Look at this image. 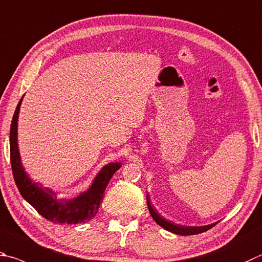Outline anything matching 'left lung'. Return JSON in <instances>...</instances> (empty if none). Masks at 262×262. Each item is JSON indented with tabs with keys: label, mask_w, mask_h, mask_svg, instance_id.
<instances>
[{
	"label": "left lung",
	"mask_w": 262,
	"mask_h": 262,
	"mask_svg": "<svg viewBox=\"0 0 262 262\" xmlns=\"http://www.w3.org/2000/svg\"><path fill=\"white\" fill-rule=\"evenodd\" d=\"M146 203H147V207H149V212L151 214V216L154 220L158 223L159 226H161L164 229L168 230L173 234L177 235H182V236H188V235H197L201 234V232L207 231L208 229H211L212 227L216 225L215 223H212V225H207V226H202V227H187V226H181V225H175L174 222L167 220L163 216H160V214L157 213L156 208L154 206H151V204L149 202V196L146 197Z\"/></svg>",
	"instance_id": "8db88e82"
}]
</instances>
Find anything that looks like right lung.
<instances>
[{"instance_id": "right-lung-1", "label": "right lung", "mask_w": 262, "mask_h": 262, "mask_svg": "<svg viewBox=\"0 0 262 262\" xmlns=\"http://www.w3.org/2000/svg\"><path fill=\"white\" fill-rule=\"evenodd\" d=\"M23 97L16 107L10 127V160L12 174L17 188L27 203L39 212L42 216L59 225H77L96 215L98 207L103 201V193L110 182L112 175L121 167L120 163H110L104 166L95 178L90 188L80 193L74 199H57L56 192L51 189L43 188L41 183L33 182L24 169L19 155L17 128L18 116Z\"/></svg>"}]
</instances>
